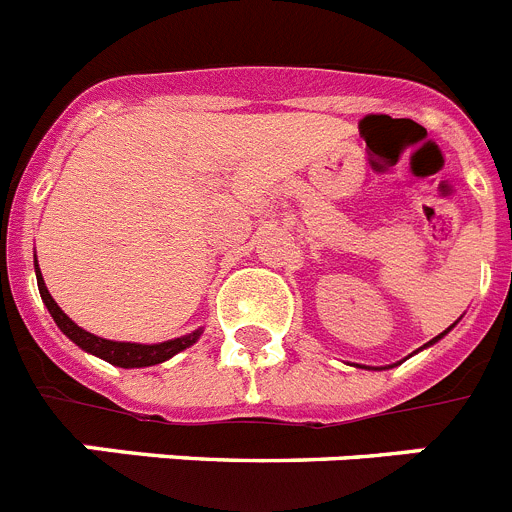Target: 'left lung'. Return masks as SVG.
<instances>
[{
    "label": "left lung",
    "mask_w": 512,
    "mask_h": 512,
    "mask_svg": "<svg viewBox=\"0 0 512 512\" xmlns=\"http://www.w3.org/2000/svg\"><path fill=\"white\" fill-rule=\"evenodd\" d=\"M451 328H454V325H451ZM451 328H446V330H443V333H441V336H436V338H433V341H428V343H425V346H431V343H436V341H441V338L443 336H446V333H449V330Z\"/></svg>",
    "instance_id": "8db88e82"
}]
</instances>
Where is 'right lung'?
Returning <instances> with one entry per match:
<instances>
[{"instance_id": "add662e5", "label": "right lung", "mask_w": 512, "mask_h": 512, "mask_svg": "<svg viewBox=\"0 0 512 512\" xmlns=\"http://www.w3.org/2000/svg\"><path fill=\"white\" fill-rule=\"evenodd\" d=\"M35 277H38V289H40V297H43L45 307L51 312V318L56 320L58 328L63 330V336H69L71 341L76 343L79 348H84L87 354L99 356V359L110 361V364L122 366V369H140V366H153V364H161V361L171 359L174 354L184 351V348L192 346L197 338L202 336V328H197L194 333L182 338H174V341H164V343H125V341H107V338H99L89 330L79 328L74 320L66 315V312L58 307V302L53 300L48 287L43 282V274L38 269V261H35Z\"/></svg>"}]
</instances>
